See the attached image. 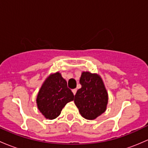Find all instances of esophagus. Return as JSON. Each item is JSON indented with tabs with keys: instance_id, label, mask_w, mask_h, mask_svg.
Segmentation results:
<instances>
[{
	"instance_id": "esophagus-1",
	"label": "esophagus",
	"mask_w": 148,
	"mask_h": 148,
	"mask_svg": "<svg viewBox=\"0 0 148 148\" xmlns=\"http://www.w3.org/2000/svg\"><path fill=\"white\" fill-rule=\"evenodd\" d=\"M72 91H73V92L74 95H75L76 94V92H77V89H73Z\"/></svg>"
}]
</instances>
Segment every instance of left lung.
I'll return each instance as SVG.
<instances>
[{"label": "left lung", "instance_id": "obj_1", "mask_svg": "<svg viewBox=\"0 0 148 148\" xmlns=\"http://www.w3.org/2000/svg\"><path fill=\"white\" fill-rule=\"evenodd\" d=\"M80 83L82 87L75 95V104L83 118L95 119L107 108L108 95L104 83L99 75L83 72Z\"/></svg>", "mask_w": 148, "mask_h": 148}]
</instances>
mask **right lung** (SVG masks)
I'll return each mask as SVG.
<instances>
[{
    "label": "right lung",
    "instance_id": "add662e5",
    "mask_svg": "<svg viewBox=\"0 0 148 148\" xmlns=\"http://www.w3.org/2000/svg\"><path fill=\"white\" fill-rule=\"evenodd\" d=\"M74 100V95L59 72L51 74L38 93V108L45 118L53 120L60 115L65 105Z\"/></svg>",
    "mask_w": 148,
    "mask_h": 148
}]
</instances>
